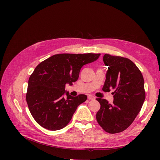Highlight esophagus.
I'll use <instances>...</instances> for the list:
<instances>
[{
    "mask_svg": "<svg viewBox=\"0 0 160 160\" xmlns=\"http://www.w3.org/2000/svg\"><path fill=\"white\" fill-rule=\"evenodd\" d=\"M88 98L89 100H93V99L95 98V97L94 96L91 95H89L88 96Z\"/></svg>",
    "mask_w": 160,
    "mask_h": 160,
    "instance_id": "1",
    "label": "esophagus"
}]
</instances>
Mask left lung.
<instances>
[{
    "instance_id": "left-lung-1",
    "label": "left lung",
    "mask_w": 160,
    "mask_h": 160,
    "mask_svg": "<svg viewBox=\"0 0 160 160\" xmlns=\"http://www.w3.org/2000/svg\"><path fill=\"white\" fill-rule=\"evenodd\" d=\"M103 62L108 66L103 91L113 92V101L97 98L100 108L96 119L106 132L116 133L124 131L138 115L145 99L144 79L133 62L128 58L106 54Z\"/></svg>"
}]
</instances>
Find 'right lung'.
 I'll list each match as a JSON object with an SVG mask.
<instances>
[{"instance_id": "add662e5", "label": "right lung", "mask_w": 160, "mask_h": 160, "mask_svg": "<svg viewBox=\"0 0 160 160\" xmlns=\"http://www.w3.org/2000/svg\"><path fill=\"white\" fill-rule=\"evenodd\" d=\"M100 55L55 54L36 67L28 80L26 99L32 117L42 127L58 130L69 122L88 97L70 95L65 90V84L72 86L78 80L82 67L96 61Z\"/></svg>"}]
</instances>
